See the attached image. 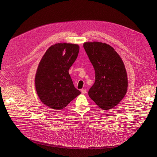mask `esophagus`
I'll list each match as a JSON object with an SVG mask.
<instances>
[{
    "instance_id": "esophagus-1",
    "label": "esophagus",
    "mask_w": 157,
    "mask_h": 157,
    "mask_svg": "<svg viewBox=\"0 0 157 157\" xmlns=\"http://www.w3.org/2000/svg\"><path fill=\"white\" fill-rule=\"evenodd\" d=\"M81 93L83 94H85L86 93V90L85 89H82V90H81Z\"/></svg>"
}]
</instances>
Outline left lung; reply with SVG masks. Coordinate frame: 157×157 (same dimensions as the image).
<instances>
[{
  "mask_svg": "<svg viewBox=\"0 0 157 157\" xmlns=\"http://www.w3.org/2000/svg\"><path fill=\"white\" fill-rule=\"evenodd\" d=\"M85 50L95 70V79L88 95L102 109H110L125 97L128 86L127 72L121 57L105 43L88 42Z\"/></svg>",
  "mask_w": 157,
  "mask_h": 157,
  "instance_id": "8db88e82",
  "label": "left lung"
}]
</instances>
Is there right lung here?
<instances>
[{
    "label": "right lung",
    "mask_w": 157,
    "mask_h": 157,
    "mask_svg": "<svg viewBox=\"0 0 157 157\" xmlns=\"http://www.w3.org/2000/svg\"><path fill=\"white\" fill-rule=\"evenodd\" d=\"M79 50L77 44L58 43L49 47L41 59L35 85L40 101L49 108L62 109L81 94L69 74Z\"/></svg>",
    "instance_id": "add662e5"
}]
</instances>
